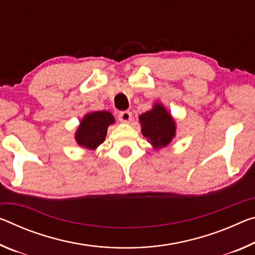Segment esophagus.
Listing matches in <instances>:
<instances>
[{"label":"esophagus","mask_w":255,"mask_h":255,"mask_svg":"<svg viewBox=\"0 0 255 255\" xmlns=\"http://www.w3.org/2000/svg\"><path fill=\"white\" fill-rule=\"evenodd\" d=\"M131 112L130 111H120L118 115V118L121 123H129L131 120Z\"/></svg>","instance_id":"esophagus-1"}]
</instances>
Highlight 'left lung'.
Masks as SVG:
<instances>
[{"label": "left lung", "instance_id": "8db88e82", "mask_svg": "<svg viewBox=\"0 0 255 255\" xmlns=\"http://www.w3.org/2000/svg\"><path fill=\"white\" fill-rule=\"evenodd\" d=\"M139 120L143 136L155 148L167 146L176 134L175 121L161 104H155L151 111L143 113Z\"/></svg>", "mask_w": 255, "mask_h": 255}]
</instances>
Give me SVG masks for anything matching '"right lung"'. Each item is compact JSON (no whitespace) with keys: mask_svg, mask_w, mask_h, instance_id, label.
<instances>
[{"mask_svg":"<svg viewBox=\"0 0 255 255\" xmlns=\"http://www.w3.org/2000/svg\"><path fill=\"white\" fill-rule=\"evenodd\" d=\"M115 123V118L108 111L88 113L80 123L76 132V140L80 146L94 149L106 139L108 127Z\"/></svg>","mask_w":255,"mask_h":255,"instance_id":"1","label":"right lung"}]
</instances>
